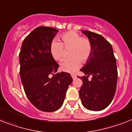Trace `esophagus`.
<instances>
[{
	"label": "esophagus",
	"instance_id": "esophagus-1",
	"mask_svg": "<svg viewBox=\"0 0 132 132\" xmlns=\"http://www.w3.org/2000/svg\"><path fill=\"white\" fill-rule=\"evenodd\" d=\"M71 76H72V78L73 79H75V78L76 77V75H75V74H71Z\"/></svg>",
	"mask_w": 132,
	"mask_h": 132
}]
</instances>
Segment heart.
Masks as SVG:
<instances>
[{
  "mask_svg": "<svg viewBox=\"0 0 132 132\" xmlns=\"http://www.w3.org/2000/svg\"><path fill=\"white\" fill-rule=\"evenodd\" d=\"M60 42L56 41L51 44L50 50L54 60L62 61L65 51L68 50L70 57L61 64V69L66 72H74L79 68L82 63H86L91 55L93 47L89 39L80 37L76 31H69L60 35Z\"/></svg>",
  "mask_w": 132,
  "mask_h": 132,
  "instance_id": "b5f03b06",
  "label": "heart"
}]
</instances>
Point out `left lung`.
I'll return each instance as SVG.
<instances>
[{
    "label": "left lung",
    "mask_w": 132,
    "mask_h": 132,
    "mask_svg": "<svg viewBox=\"0 0 132 132\" xmlns=\"http://www.w3.org/2000/svg\"><path fill=\"white\" fill-rule=\"evenodd\" d=\"M92 44L91 55L78 76L82 81L79 96L82 105L90 111H101L111 103L116 93L117 68L112 45L99 34L82 31ZM91 76V80L88 76Z\"/></svg>",
    "instance_id": "8db88e82"
}]
</instances>
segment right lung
Here are the masks:
<instances>
[{
  "mask_svg": "<svg viewBox=\"0 0 132 132\" xmlns=\"http://www.w3.org/2000/svg\"><path fill=\"white\" fill-rule=\"evenodd\" d=\"M57 32L49 27L35 28L23 40L19 53L20 76L26 96L37 109L45 112L62 107L72 82L69 73L55 74L59 65L50 47Z\"/></svg>",
  "mask_w": 132,
  "mask_h": 132,
  "instance_id": "1",
  "label": "right lung"
}]
</instances>
